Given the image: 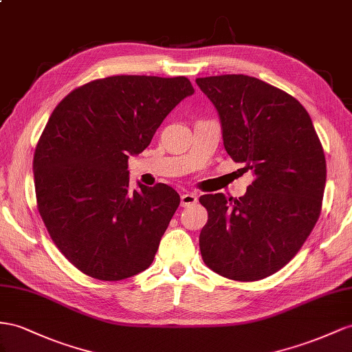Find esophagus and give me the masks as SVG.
<instances>
[{"instance_id": "esophagus-1", "label": "esophagus", "mask_w": 352, "mask_h": 352, "mask_svg": "<svg viewBox=\"0 0 352 352\" xmlns=\"http://www.w3.org/2000/svg\"><path fill=\"white\" fill-rule=\"evenodd\" d=\"M197 202V196L193 193H183L182 195V206H190Z\"/></svg>"}]
</instances>
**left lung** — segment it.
<instances>
[{"instance_id": "obj_1", "label": "left lung", "mask_w": 352, "mask_h": 352, "mask_svg": "<svg viewBox=\"0 0 352 352\" xmlns=\"http://www.w3.org/2000/svg\"><path fill=\"white\" fill-rule=\"evenodd\" d=\"M219 113L228 155L254 182L239 199L204 195L208 211L199 248L205 265L236 281L278 272L317 223L326 157L308 111L292 95L256 77L196 78Z\"/></svg>"}]
</instances>
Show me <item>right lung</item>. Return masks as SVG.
<instances>
[{
    "label": "right lung",
    "instance_id": "obj_1",
    "mask_svg": "<svg viewBox=\"0 0 352 352\" xmlns=\"http://www.w3.org/2000/svg\"><path fill=\"white\" fill-rule=\"evenodd\" d=\"M193 92L186 77L113 76L74 89L53 110L32 162L37 208L83 274L120 281L153 263L179 195L162 183L132 192L128 159Z\"/></svg>",
    "mask_w": 352,
    "mask_h": 352
}]
</instances>
